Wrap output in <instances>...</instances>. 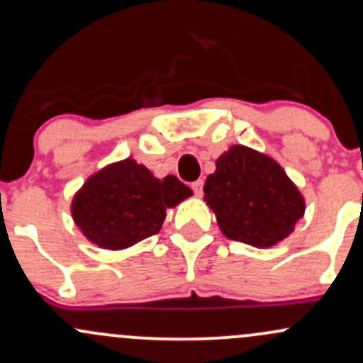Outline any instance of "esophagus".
<instances>
[{
	"label": "esophagus",
	"instance_id": "obj_1",
	"mask_svg": "<svg viewBox=\"0 0 363 363\" xmlns=\"http://www.w3.org/2000/svg\"><path fill=\"white\" fill-rule=\"evenodd\" d=\"M191 187H193L196 196H201L203 194V179H198V181H194L193 184H191Z\"/></svg>",
	"mask_w": 363,
	"mask_h": 363
}]
</instances>
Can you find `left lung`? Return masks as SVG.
I'll use <instances>...</instances> for the list:
<instances>
[{
	"instance_id": "1",
	"label": "left lung",
	"mask_w": 363,
	"mask_h": 363,
	"mask_svg": "<svg viewBox=\"0 0 363 363\" xmlns=\"http://www.w3.org/2000/svg\"><path fill=\"white\" fill-rule=\"evenodd\" d=\"M215 165L203 191L225 237L264 249L295 230L306 199L273 157L232 145Z\"/></svg>"
}]
</instances>
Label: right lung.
I'll return each mask as SVG.
<instances>
[{
  "label": "right lung",
  "mask_w": 363,
  "mask_h": 363,
  "mask_svg": "<svg viewBox=\"0 0 363 363\" xmlns=\"http://www.w3.org/2000/svg\"><path fill=\"white\" fill-rule=\"evenodd\" d=\"M193 196L176 176L157 179L135 158L106 165L86 179L72 201L73 222L91 244L121 251L155 235L165 210Z\"/></svg>",
  "instance_id": "right-lung-1"
}]
</instances>
